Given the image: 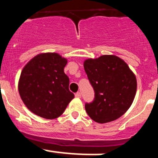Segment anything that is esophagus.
<instances>
[{"instance_id": "34e87169", "label": "esophagus", "mask_w": 158, "mask_h": 158, "mask_svg": "<svg viewBox=\"0 0 158 158\" xmlns=\"http://www.w3.org/2000/svg\"><path fill=\"white\" fill-rule=\"evenodd\" d=\"M75 96H76V98H80L81 97V93H79V92H78V93H76V94H75Z\"/></svg>"}]
</instances>
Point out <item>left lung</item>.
I'll list each match as a JSON object with an SVG mask.
<instances>
[{
    "instance_id": "obj_1",
    "label": "left lung",
    "mask_w": 158,
    "mask_h": 158,
    "mask_svg": "<svg viewBox=\"0 0 158 158\" xmlns=\"http://www.w3.org/2000/svg\"><path fill=\"white\" fill-rule=\"evenodd\" d=\"M84 69L95 93L85 103L87 114L96 123L113 121L131 107L137 91V79L127 64L116 56H102L84 62Z\"/></svg>"
}]
</instances>
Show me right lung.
Listing matches in <instances>:
<instances>
[{
    "instance_id": "right-lung-1",
    "label": "right lung",
    "mask_w": 158,
    "mask_h": 158,
    "mask_svg": "<svg viewBox=\"0 0 158 158\" xmlns=\"http://www.w3.org/2000/svg\"><path fill=\"white\" fill-rule=\"evenodd\" d=\"M67 59L57 53H42L22 69L18 92L30 111L45 119H56L64 113L74 94L64 73Z\"/></svg>"
}]
</instances>
